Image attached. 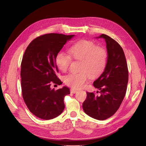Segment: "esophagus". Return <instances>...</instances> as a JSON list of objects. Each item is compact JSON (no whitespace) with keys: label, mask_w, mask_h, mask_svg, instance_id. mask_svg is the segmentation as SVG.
<instances>
[{"label":"esophagus","mask_w":146,"mask_h":146,"mask_svg":"<svg viewBox=\"0 0 146 146\" xmlns=\"http://www.w3.org/2000/svg\"><path fill=\"white\" fill-rule=\"evenodd\" d=\"M70 92H71V93H73V94L76 93V92H77V90H75V89H73V88H71V89L70 90Z\"/></svg>","instance_id":"esophagus-1"}]
</instances>
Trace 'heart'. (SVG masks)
<instances>
[{
  "mask_svg": "<svg viewBox=\"0 0 146 146\" xmlns=\"http://www.w3.org/2000/svg\"><path fill=\"white\" fill-rule=\"evenodd\" d=\"M69 54L59 52L55 57L56 67L61 72L67 71L70 63V56L79 60L78 73L69 74L64 77L66 85L74 88H82L85 85L89 76L91 78L99 76L107 64L108 54L105 48L97 46L89 40H80L75 42L69 48Z\"/></svg>",
  "mask_w": 146,
  "mask_h": 146,
  "instance_id": "heart-1",
  "label": "heart"
}]
</instances>
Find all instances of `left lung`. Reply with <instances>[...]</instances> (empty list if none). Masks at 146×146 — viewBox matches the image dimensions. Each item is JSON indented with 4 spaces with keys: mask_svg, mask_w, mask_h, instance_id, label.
<instances>
[{
    "mask_svg": "<svg viewBox=\"0 0 146 146\" xmlns=\"http://www.w3.org/2000/svg\"><path fill=\"white\" fill-rule=\"evenodd\" d=\"M108 53L107 64L104 72L95 80L93 85L100 95L87 92L82 107L90 117L100 121L107 119L115 113L125 96L129 70L124 52L121 46L108 35L102 34Z\"/></svg>",
    "mask_w": 146,
    "mask_h": 146,
    "instance_id": "8db88e82",
    "label": "left lung"
}]
</instances>
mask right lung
<instances>
[{
  "instance_id": "1",
  "label": "right lung",
  "mask_w": 146,
  "mask_h": 146,
  "mask_svg": "<svg viewBox=\"0 0 146 146\" xmlns=\"http://www.w3.org/2000/svg\"><path fill=\"white\" fill-rule=\"evenodd\" d=\"M74 36L58 33L41 35L31 42L21 62L23 98L30 111L36 117L49 120L59 116L64 109V99L70 94L68 87L51 89L52 84L63 83L56 76V54Z\"/></svg>"
}]
</instances>
